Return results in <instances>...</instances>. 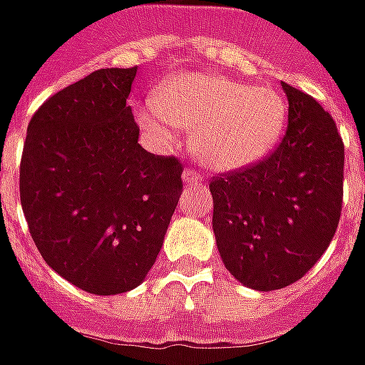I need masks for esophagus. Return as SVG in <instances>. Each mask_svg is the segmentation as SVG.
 <instances>
[{
  "instance_id": "obj_1",
  "label": "esophagus",
  "mask_w": 365,
  "mask_h": 365,
  "mask_svg": "<svg viewBox=\"0 0 365 365\" xmlns=\"http://www.w3.org/2000/svg\"><path fill=\"white\" fill-rule=\"evenodd\" d=\"M201 180H203V178H201V175L197 174L195 170H185V172H183V182L187 183V185H193V183H201Z\"/></svg>"
}]
</instances>
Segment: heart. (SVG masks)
<instances>
[{"instance_id":"1","label":"heart","mask_w":365,"mask_h":365,"mask_svg":"<svg viewBox=\"0 0 365 365\" xmlns=\"http://www.w3.org/2000/svg\"><path fill=\"white\" fill-rule=\"evenodd\" d=\"M150 132L190 130L191 152L207 168L229 172L259 162L277 146L287 104L271 86H249L227 76L185 73L158 86L152 106L136 112Z\"/></svg>"}]
</instances>
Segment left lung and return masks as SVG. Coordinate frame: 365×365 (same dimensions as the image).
<instances>
[{
	"label": "left lung",
	"instance_id": "left-lung-1",
	"mask_svg": "<svg viewBox=\"0 0 365 365\" xmlns=\"http://www.w3.org/2000/svg\"><path fill=\"white\" fill-rule=\"evenodd\" d=\"M289 126L257 164L215 175L213 233L225 269L249 289H284L324 255L338 229L344 142L310 94L282 83Z\"/></svg>",
	"mask_w": 365,
	"mask_h": 365
}]
</instances>
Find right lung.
<instances>
[{"mask_svg": "<svg viewBox=\"0 0 365 365\" xmlns=\"http://www.w3.org/2000/svg\"><path fill=\"white\" fill-rule=\"evenodd\" d=\"M136 68H101L41 104L27 126L19 195L41 257L91 294L136 289L182 195L183 165L150 154L126 106Z\"/></svg>", "mask_w": 365, "mask_h": 365, "instance_id": "right-lung-1", "label": "right lung"}]
</instances>
